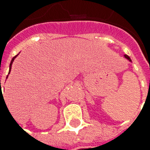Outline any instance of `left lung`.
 <instances>
[{
	"label": "left lung",
	"instance_id": "obj_1",
	"mask_svg": "<svg viewBox=\"0 0 150 150\" xmlns=\"http://www.w3.org/2000/svg\"><path fill=\"white\" fill-rule=\"evenodd\" d=\"M124 56H125V58H126V59H128L129 61H130V62H132V61H131V59L129 58V55H127V54H125Z\"/></svg>",
	"mask_w": 150,
	"mask_h": 150
}]
</instances>
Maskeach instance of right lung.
Returning a JSON list of instances; mask_svg holds the SVG:
<instances>
[{
	"label": "right lung",
	"mask_w": 150,
	"mask_h": 150,
	"mask_svg": "<svg viewBox=\"0 0 150 150\" xmlns=\"http://www.w3.org/2000/svg\"><path fill=\"white\" fill-rule=\"evenodd\" d=\"M17 55H18V54H16V56H14L13 58H12V59H11V64H10V70H9V73H8V75H9V74H10V72H11V65H12V63H13L14 59L16 58V56H17ZM7 77H8V75H7V76H6V79H7ZM0 89H1L0 96H2V92H1V80H0ZM3 99H4V98H3Z\"/></svg>",
	"instance_id": "1"
}]
</instances>
